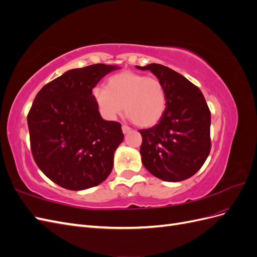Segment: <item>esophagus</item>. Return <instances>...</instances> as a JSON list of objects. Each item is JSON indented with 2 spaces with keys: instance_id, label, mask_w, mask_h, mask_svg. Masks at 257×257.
<instances>
[{
  "instance_id": "obj_1",
  "label": "esophagus",
  "mask_w": 257,
  "mask_h": 257,
  "mask_svg": "<svg viewBox=\"0 0 257 257\" xmlns=\"http://www.w3.org/2000/svg\"><path fill=\"white\" fill-rule=\"evenodd\" d=\"M122 132L124 134H126V133H128V132H131V128L126 125H122Z\"/></svg>"
}]
</instances>
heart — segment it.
<instances>
[{
    "label": "heart",
    "instance_id": "heart-1",
    "mask_svg": "<svg viewBox=\"0 0 257 257\" xmlns=\"http://www.w3.org/2000/svg\"><path fill=\"white\" fill-rule=\"evenodd\" d=\"M93 98L105 118L113 120L124 112L137 126L157 124L166 109V93L155 77L134 72H122L107 79L106 89L95 88Z\"/></svg>",
    "mask_w": 257,
    "mask_h": 257
}]
</instances>
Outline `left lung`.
Instances as JSON below:
<instances>
[{
	"instance_id": "1",
	"label": "left lung",
	"mask_w": 257,
	"mask_h": 257,
	"mask_svg": "<svg viewBox=\"0 0 257 257\" xmlns=\"http://www.w3.org/2000/svg\"><path fill=\"white\" fill-rule=\"evenodd\" d=\"M136 67L157 76L167 99L159 123L139 130L143 164L161 180H185L201 168L211 149V114L206 99L196 85L172 68L155 63Z\"/></svg>"
}]
</instances>
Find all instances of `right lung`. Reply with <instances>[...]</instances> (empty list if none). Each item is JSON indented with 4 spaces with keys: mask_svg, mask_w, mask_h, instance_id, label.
Wrapping results in <instances>:
<instances>
[{
    "mask_svg": "<svg viewBox=\"0 0 257 257\" xmlns=\"http://www.w3.org/2000/svg\"><path fill=\"white\" fill-rule=\"evenodd\" d=\"M119 68L93 64L67 71L41 89L28 114L34 161L62 188L81 191L109 176L123 141L121 124L99 114L92 90Z\"/></svg>",
    "mask_w": 257,
    "mask_h": 257,
    "instance_id": "obj_1",
    "label": "right lung"
}]
</instances>
